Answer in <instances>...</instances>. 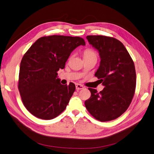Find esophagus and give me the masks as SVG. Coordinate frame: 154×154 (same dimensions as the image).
<instances>
[{
	"label": "esophagus",
	"instance_id": "obj_1",
	"mask_svg": "<svg viewBox=\"0 0 154 154\" xmlns=\"http://www.w3.org/2000/svg\"><path fill=\"white\" fill-rule=\"evenodd\" d=\"M84 89V87L82 85L80 84H76V90L77 91H79L81 89Z\"/></svg>",
	"mask_w": 154,
	"mask_h": 154
}]
</instances>
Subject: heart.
Segmentation results:
<instances>
[{
    "label": "heart",
    "mask_w": 154,
    "mask_h": 154,
    "mask_svg": "<svg viewBox=\"0 0 154 154\" xmlns=\"http://www.w3.org/2000/svg\"><path fill=\"white\" fill-rule=\"evenodd\" d=\"M83 57L85 58H95L97 59V52L92 49H86L83 51Z\"/></svg>",
    "instance_id": "obj_1"
}]
</instances>
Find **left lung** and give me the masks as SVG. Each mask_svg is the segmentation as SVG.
<instances>
[{"label":"left lung","mask_w":154,"mask_h":154,"mask_svg":"<svg viewBox=\"0 0 154 154\" xmlns=\"http://www.w3.org/2000/svg\"><path fill=\"white\" fill-rule=\"evenodd\" d=\"M87 39L99 53L100 65L94 75L104 87L99 93L89 88L91 96L85 104L97 120H112L122 115L132 102L136 85L134 63L116 39L104 35H87Z\"/></svg>","instance_id":"left-lung-1"}]
</instances>
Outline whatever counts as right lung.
<instances>
[{
  "mask_svg": "<svg viewBox=\"0 0 154 154\" xmlns=\"http://www.w3.org/2000/svg\"><path fill=\"white\" fill-rule=\"evenodd\" d=\"M81 45L85 42L80 37L44 36L24 55L18 89L24 105L35 117L51 120L66 109L75 85L73 83L61 85L57 72L63 69L71 52Z\"/></svg>",
  "mask_w": 154,
  "mask_h": 154,
  "instance_id": "add662e5",
  "label": "right lung"
}]
</instances>
